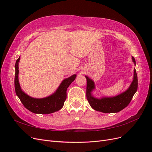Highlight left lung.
Instances as JSON below:
<instances>
[{
	"instance_id": "1",
	"label": "left lung",
	"mask_w": 152,
	"mask_h": 152,
	"mask_svg": "<svg viewBox=\"0 0 152 152\" xmlns=\"http://www.w3.org/2000/svg\"><path fill=\"white\" fill-rule=\"evenodd\" d=\"M133 62L136 65L134 58L132 57ZM86 78V99L90 106L95 110L104 113H116L124 109L129 105L135 93L138 89V76L134 69L133 80L129 88L120 95L113 97H102V99H96L91 95L94 90L95 83L92 80L85 76Z\"/></svg>"
}]
</instances>
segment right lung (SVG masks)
<instances>
[{
  "label": "right lung",
  "mask_w": 152,
  "mask_h": 152,
  "mask_svg": "<svg viewBox=\"0 0 152 152\" xmlns=\"http://www.w3.org/2000/svg\"><path fill=\"white\" fill-rule=\"evenodd\" d=\"M20 57L18 58L15 64V78L14 86L16 95L24 106V107L35 114H48L59 110L62 108L66 99V91L71 83L75 80L76 75L64 80L55 93L43 99H35L31 97L22 91L18 80L19 62Z\"/></svg>",
  "instance_id": "add662e5"
}]
</instances>
